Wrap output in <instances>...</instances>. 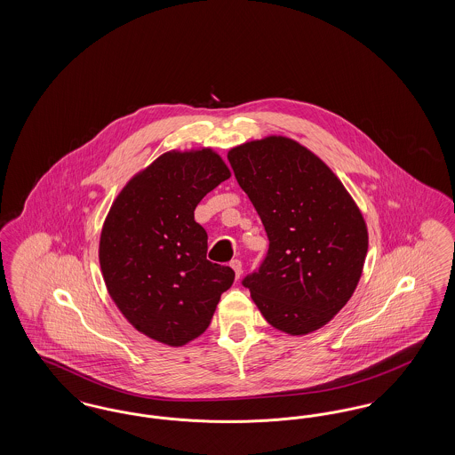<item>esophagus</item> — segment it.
<instances>
[{"label":"esophagus","mask_w":455,"mask_h":455,"mask_svg":"<svg viewBox=\"0 0 455 455\" xmlns=\"http://www.w3.org/2000/svg\"><path fill=\"white\" fill-rule=\"evenodd\" d=\"M230 266H232V269L235 271V276L240 278V275H242V262L238 259H234L230 262Z\"/></svg>","instance_id":"esophagus-1"}]
</instances>
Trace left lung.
<instances>
[{
  "instance_id": "8db88e82",
  "label": "left lung",
  "mask_w": 455,
  "mask_h": 455,
  "mask_svg": "<svg viewBox=\"0 0 455 455\" xmlns=\"http://www.w3.org/2000/svg\"><path fill=\"white\" fill-rule=\"evenodd\" d=\"M238 186L254 204L269 249L242 284L262 317L291 336L327 324L351 299L367 258V223L343 182L286 136L228 152Z\"/></svg>"
}]
</instances>
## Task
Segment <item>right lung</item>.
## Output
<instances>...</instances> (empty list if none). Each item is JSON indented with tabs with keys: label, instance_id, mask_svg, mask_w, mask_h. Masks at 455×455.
Listing matches in <instances>:
<instances>
[{
	"label": "right lung",
	"instance_id": "obj_1",
	"mask_svg": "<svg viewBox=\"0 0 455 455\" xmlns=\"http://www.w3.org/2000/svg\"><path fill=\"white\" fill-rule=\"evenodd\" d=\"M230 177L212 148L160 155L116 197L102 227L99 260L108 295L134 329L182 347L212 323L235 273L206 259L196 223L199 201Z\"/></svg>",
	"mask_w": 455,
	"mask_h": 455
}]
</instances>
